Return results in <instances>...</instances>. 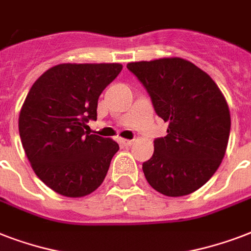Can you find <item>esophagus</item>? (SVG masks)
<instances>
[{
	"label": "esophagus",
	"instance_id": "34e87169",
	"mask_svg": "<svg viewBox=\"0 0 251 251\" xmlns=\"http://www.w3.org/2000/svg\"><path fill=\"white\" fill-rule=\"evenodd\" d=\"M120 142H121L122 146H126V147H129V146L133 145L134 141H130V139H120Z\"/></svg>",
	"mask_w": 251,
	"mask_h": 251
}]
</instances>
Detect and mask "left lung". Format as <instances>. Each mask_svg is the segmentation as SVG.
Returning a JSON list of instances; mask_svg holds the SVG:
<instances>
[{
	"label": "left lung",
	"mask_w": 251,
	"mask_h": 251,
	"mask_svg": "<svg viewBox=\"0 0 251 251\" xmlns=\"http://www.w3.org/2000/svg\"><path fill=\"white\" fill-rule=\"evenodd\" d=\"M167 135L153 141L152 157L143 163L147 182L167 197H182L202 187L226 155L230 114L222 91L190 61L168 57L130 62Z\"/></svg>",
	"instance_id": "obj_1"
}]
</instances>
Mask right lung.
I'll list each match as a JSON object with an SVG mask.
<instances>
[{"instance_id":"obj_1","label":"right lung","mask_w":251,"mask_h":251,"mask_svg":"<svg viewBox=\"0 0 251 251\" xmlns=\"http://www.w3.org/2000/svg\"><path fill=\"white\" fill-rule=\"evenodd\" d=\"M121 64H60L32 84L19 113V135L36 176L69 198L102 183L117 142L87 131L98 100Z\"/></svg>"}]
</instances>
